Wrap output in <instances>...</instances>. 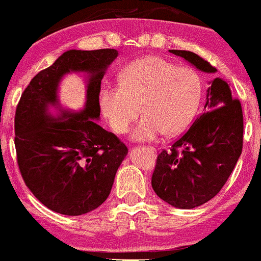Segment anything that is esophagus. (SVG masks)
<instances>
[{
    "mask_svg": "<svg viewBox=\"0 0 261 261\" xmlns=\"http://www.w3.org/2000/svg\"><path fill=\"white\" fill-rule=\"evenodd\" d=\"M149 149H151V152H152V153H154V152H156V149H154V148H152V147H151V148H149Z\"/></svg>",
    "mask_w": 261,
    "mask_h": 261,
    "instance_id": "esophagus-1",
    "label": "esophagus"
}]
</instances>
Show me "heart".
Segmentation results:
<instances>
[{
    "mask_svg": "<svg viewBox=\"0 0 261 261\" xmlns=\"http://www.w3.org/2000/svg\"><path fill=\"white\" fill-rule=\"evenodd\" d=\"M203 85L189 67H176L160 57L136 59L122 69L119 86L104 85L99 92L102 115L115 133H125L139 112L143 118L132 138L153 141L160 134L174 136L194 118Z\"/></svg>",
    "mask_w": 261,
    "mask_h": 261,
    "instance_id": "heart-1",
    "label": "heart"
}]
</instances>
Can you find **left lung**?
Segmentation results:
<instances>
[{
	"mask_svg": "<svg viewBox=\"0 0 261 261\" xmlns=\"http://www.w3.org/2000/svg\"><path fill=\"white\" fill-rule=\"evenodd\" d=\"M170 53L181 57L205 73L217 72L193 51L172 49ZM208 84L204 113L170 151L164 149L157 156L152 175L154 193L180 210L199 207L216 197L242 152L241 104L233 99L224 80L216 77Z\"/></svg>",
	"mask_w": 261,
	"mask_h": 261,
	"instance_id": "left-lung-1",
	"label": "left lung"
}]
</instances>
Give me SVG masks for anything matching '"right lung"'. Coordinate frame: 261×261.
Listing matches in <instances>:
<instances>
[{
	"label": "right lung",
	"mask_w": 261,
	"mask_h": 261,
	"mask_svg": "<svg viewBox=\"0 0 261 261\" xmlns=\"http://www.w3.org/2000/svg\"><path fill=\"white\" fill-rule=\"evenodd\" d=\"M117 57L115 49L64 51L30 81L17 105L15 147L22 179L40 203L61 215L100 207L128 153L96 122L101 80ZM69 73L87 76V101L79 112L59 102V85Z\"/></svg>",
	"instance_id": "right-lung-1"
}]
</instances>
